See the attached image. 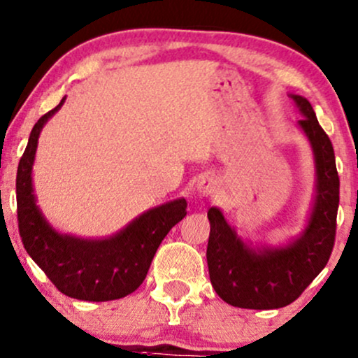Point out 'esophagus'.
Wrapping results in <instances>:
<instances>
[{
	"instance_id": "34e87169",
	"label": "esophagus",
	"mask_w": 358,
	"mask_h": 358,
	"mask_svg": "<svg viewBox=\"0 0 358 358\" xmlns=\"http://www.w3.org/2000/svg\"><path fill=\"white\" fill-rule=\"evenodd\" d=\"M215 187H217V182L212 176H202V178L197 180V192L200 195L214 194Z\"/></svg>"
}]
</instances>
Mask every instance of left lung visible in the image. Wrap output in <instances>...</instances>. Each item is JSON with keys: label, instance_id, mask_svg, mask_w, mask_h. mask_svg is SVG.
<instances>
[{"label": "left lung", "instance_id": "8db88e82", "mask_svg": "<svg viewBox=\"0 0 358 358\" xmlns=\"http://www.w3.org/2000/svg\"><path fill=\"white\" fill-rule=\"evenodd\" d=\"M304 115L297 124L311 143L316 164V195L299 238L285 246L251 248L217 207H210L207 265L212 287L224 302L245 309H278L304 292L329 260L335 245L340 178L329 137L308 100L290 95Z\"/></svg>", "mask_w": 358, "mask_h": 358}]
</instances>
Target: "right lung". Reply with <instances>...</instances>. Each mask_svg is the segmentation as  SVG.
Returning <instances> with one entry per match:
<instances>
[{
	"instance_id": "add662e5",
	"label": "right lung",
	"mask_w": 358,
	"mask_h": 358,
	"mask_svg": "<svg viewBox=\"0 0 358 358\" xmlns=\"http://www.w3.org/2000/svg\"><path fill=\"white\" fill-rule=\"evenodd\" d=\"M64 100L66 96L56 108L37 120L18 163L20 238L27 253L64 296L93 302L120 299L143 284L161 241L187 215V200L176 199L149 209L119 233L105 239H85L57 233L37 206L32 166L42 127L62 107Z\"/></svg>"
}]
</instances>
